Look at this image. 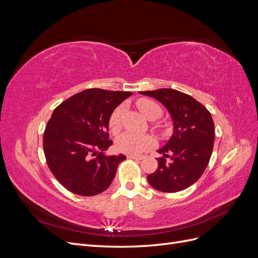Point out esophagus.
<instances>
[{
  "label": "esophagus",
  "instance_id": "esophagus-1",
  "mask_svg": "<svg viewBox=\"0 0 258 258\" xmlns=\"http://www.w3.org/2000/svg\"><path fill=\"white\" fill-rule=\"evenodd\" d=\"M127 157L129 159H135V160H141V159H143V156H137V155H128Z\"/></svg>",
  "mask_w": 258,
  "mask_h": 258
}]
</instances>
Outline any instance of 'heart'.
<instances>
[{"label":"heart","mask_w":258,"mask_h":258,"mask_svg":"<svg viewBox=\"0 0 258 258\" xmlns=\"http://www.w3.org/2000/svg\"><path fill=\"white\" fill-rule=\"evenodd\" d=\"M140 112L146 118L156 119L161 115L160 106L150 99H141L137 103ZM123 107L118 106L113 111L108 119V127L112 132H117L120 128V119ZM155 144V139L150 135H138L134 132H124L116 141V148L120 153L128 155H141L150 150Z\"/></svg>","instance_id":"b5f03b06"}]
</instances>
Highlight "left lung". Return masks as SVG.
I'll list each match as a JSON object with an SVG mask.
<instances>
[{
	"label": "left lung",
	"instance_id": "1",
	"mask_svg": "<svg viewBox=\"0 0 258 258\" xmlns=\"http://www.w3.org/2000/svg\"><path fill=\"white\" fill-rule=\"evenodd\" d=\"M139 93L165 106L173 121V134L157 151L158 168L147 179L155 189L176 192L196 183L210 161L214 142V122L210 112L196 99L174 89L162 88ZM170 161L167 163L165 158Z\"/></svg>",
	"mask_w": 258,
	"mask_h": 258
}]
</instances>
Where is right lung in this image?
<instances>
[{
	"mask_svg": "<svg viewBox=\"0 0 258 258\" xmlns=\"http://www.w3.org/2000/svg\"><path fill=\"white\" fill-rule=\"evenodd\" d=\"M132 95L129 91L86 89L58 105L46 126L43 147L53 176L80 196L104 191L126 156L105 155L108 119L115 108Z\"/></svg>",
	"mask_w": 258,
	"mask_h": 258,
	"instance_id": "1",
	"label": "right lung"
}]
</instances>
